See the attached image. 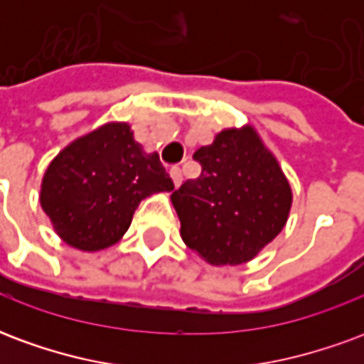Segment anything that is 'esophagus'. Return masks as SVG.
I'll use <instances>...</instances> for the list:
<instances>
[{"mask_svg": "<svg viewBox=\"0 0 364 364\" xmlns=\"http://www.w3.org/2000/svg\"><path fill=\"white\" fill-rule=\"evenodd\" d=\"M169 175H171V179H173V185L175 187H179L183 183V173L179 167H171V171H169Z\"/></svg>", "mask_w": 364, "mask_h": 364, "instance_id": "1", "label": "esophagus"}]
</instances>
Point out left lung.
<instances>
[{
	"mask_svg": "<svg viewBox=\"0 0 364 364\" xmlns=\"http://www.w3.org/2000/svg\"><path fill=\"white\" fill-rule=\"evenodd\" d=\"M197 179L171 195L181 237L210 265H240L273 242L289 218L292 193L252 127L222 130L193 154Z\"/></svg>",
	"mask_w": 364,
	"mask_h": 364,
	"instance_id": "obj_1",
	"label": "left lung"
}]
</instances>
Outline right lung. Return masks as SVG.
<instances>
[{
	"label": "right lung",
	"mask_w": 364,
	"mask_h": 364,
	"mask_svg": "<svg viewBox=\"0 0 364 364\" xmlns=\"http://www.w3.org/2000/svg\"><path fill=\"white\" fill-rule=\"evenodd\" d=\"M161 191L173 181L158 154H144L127 122H111L52 159L41 205L68 245L99 252L124 236L142 198Z\"/></svg>",
	"instance_id": "add662e5"
}]
</instances>
